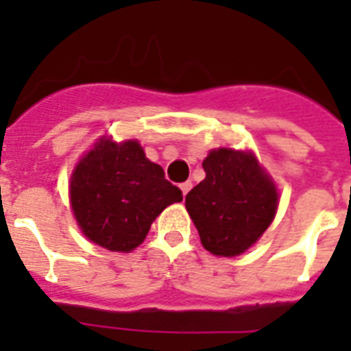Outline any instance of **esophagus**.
Listing matches in <instances>:
<instances>
[{
    "mask_svg": "<svg viewBox=\"0 0 351 351\" xmlns=\"http://www.w3.org/2000/svg\"><path fill=\"white\" fill-rule=\"evenodd\" d=\"M191 187H193V184H191V182H182V184H180L182 195H184V197H186V195H187V191H189V189H191Z\"/></svg>",
    "mask_w": 351,
    "mask_h": 351,
    "instance_id": "esophagus-1",
    "label": "esophagus"
}]
</instances>
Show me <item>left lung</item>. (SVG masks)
I'll return each mask as SVG.
<instances>
[{
    "mask_svg": "<svg viewBox=\"0 0 351 351\" xmlns=\"http://www.w3.org/2000/svg\"><path fill=\"white\" fill-rule=\"evenodd\" d=\"M202 167L206 178L187 193V213L209 253L240 255L275 219L277 187L250 151L213 149Z\"/></svg>",
    "mask_w": 351,
    "mask_h": 351,
    "instance_id": "1",
    "label": "left lung"
}]
</instances>
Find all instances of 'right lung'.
Listing matches in <instances>:
<instances>
[{"label": "right lung", "instance_id": "right-lung-1", "mask_svg": "<svg viewBox=\"0 0 351 351\" xmlns=\"http://www.w3.org/2000/svg\"><path fill=\"white\" fill-rule=\"evenodd\" d=\"M71 208L90 242L129 253L142 244L153 220L182 202V191L164 169L145 158L138 140L100 138L71 176Z\"/></svg>", "mask_w": 351, "mask_h": 351}]
</instances>
